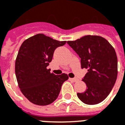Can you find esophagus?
Masks as SVG:
<instances>
[{
  "instance_id": "34e87169",
  "label": "esophagus",
  "mask_w": 125,
  "mask_h": 125,
  "mask_svg": "<svg viewBox=\"0 0 125 125\" xmlns=\"http://www.w3.org/2000/svg\"><path fill=\"white\" fill-rule=\"evenodd\" d=\"M70 80H71V81H72V82H77V80H78L77 79H76V78H70Z\"/></svg>"
}]
</instances>
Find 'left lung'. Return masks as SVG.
<instances>
[{"instance_id":"1","label":"left lung","mask_w":125,"mask_h":125,"mask_svg":"<svg viewBox=\"0 0 125 125\" xmlns=\"http://www.w3.org/2000/svg\"><path fill=\"white\" fill-rule=\"evenodd\" d=\"M67 43L81 58L82 68L88 72L82 80L86 91L77 94L86 104L102 102L114 87L117 76V57L115 51L104 38L87 35Z\"/></svg>"}]
</instances>
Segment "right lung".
<instances>
[{
	"mask_svg": "<svg viewBox=\"0 0 125 125\" xmlns=\"http://www.w3.org/2000/svg\"><path fill=\"white\" fill-rule=\"evenodd\" d=\"M66 42L38 34L21 44L15 60V76L21 93L32 104H52L57 98L62 83L68 80L66 73L55 75L47 68L55 49Z\"/></svg>",
	"mask_w": 125,
	"mask_h": 125,
	"instance_id": "obj_1",
	"label": "right lung"
}]
</instances>
